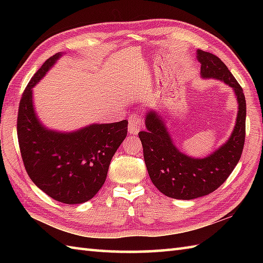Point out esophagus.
I'll use <instances>...</instances> for the list:
<instances>
[{"label":"esophagus","instance_id":"34e87169","mask_svg":"<svg viewBox=\"0 0 263 263\" xmlns=\"http://www.w3.org/2000/svg\"><path fill=\"white\" fill-rule=\"evenodd\" d=\"M142 122L139 119V116L136 114L131 115L130 119H128V132H130L131 135H137V133L140 132Z\"/></svg>","mask_w":263,"mask_h":263}]
</instances>
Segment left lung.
Returning <instances> with one entry per match:
<instances>
[{
	"mask_svg": "<svg viewBox=\"0 0 263 263\" xmlns=\"http://www.w3.org/2000/svg\"><path fill=\"white\" fill-rule=\"evenodd\" d=\"M202 79H216L230 86L236 96L238 110L228 140L204 158H193L175 146L160 113H146V131L139 132L148 174L154 185L166 197L192 200L214 192L235 168L245 141L247 103L242 87L216 55L197 51Z\"/></svg>",
	"mask_w": 263,
	"mask_h": 263,
	"instance_id": "obj_1",
	"label": "left lung"
}]
</instances>
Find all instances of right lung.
Segmentation results:
<instances>
[{"mask_svg":"<svg viewBox=\"0 0 263 263\" xmlns=\"http://www.w3.org/2000/svg\"><path fill=\"white\" fill-rule=\"evenodd\" d=\"M63 53L42 65L28 83L19 104V147L25 168L37 187L59 202L89 201L104 185L110 160L127 135V121L90 124L77 131L46 127L33 107L32 88Z\"/></svg>","mask_w":263,"mask_h":263,"instance_id":"right-lung-1","label":"right lung"}]
</instances>
